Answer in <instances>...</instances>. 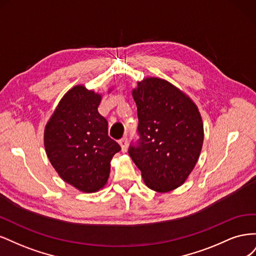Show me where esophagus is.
I'll return each instance as SVG.
<instances>
[{"label": "esophagus", "instance_id": "34e87169", "mask_svg": "<svg viewBox=\"0 0 256 256\" xmlns=\"http://www.w3.org/2000/svg\"><path fill=\"white\" fill-rule=\"evenodd\" d=\"M120 145L122 147V152H126L127 148H128V138L126 136L120 138Z\"/></svg>", "mask_w": 256, "mask_h": 256}]
</instances>
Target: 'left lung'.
<instances>
[{
    "mask_svg": "<svg viewBox=\"0 0 256 256\" xmlns=\"http://www.w3.org/2000/svg\"><path fill=\"white\" fill-rule=\"evenodd\" d=\"M136 144L129 156L147 187L168 192L180 187L194 168L204 140L198 106L173 84L159 78L138 82Z\"/></svg>",
    "mask_w": 256,
    "mask_h": 256,
    "instance_id": "8db88e82",
    "label": "left lung"
}]
</instances>
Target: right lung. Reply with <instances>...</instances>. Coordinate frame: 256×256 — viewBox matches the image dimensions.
<instances>
[{
	"label": "right lung",
	"mask_w": 256,
	"mask_h": 256,
	"mask_svg": "<svg viewBox=\"0 0 256 256\" xmlns=\"http://www.w3.org/2000/svg\"><path fill=\"white\" fill-rule=\"evenodd\" d=\"M102 96L76 85L62 98L44 129V148L63 180L83 192L106 184L110 162L120 150L99 114Z\"/></svg>",
	"instance_id": "obj_1"
}]
</instances>
